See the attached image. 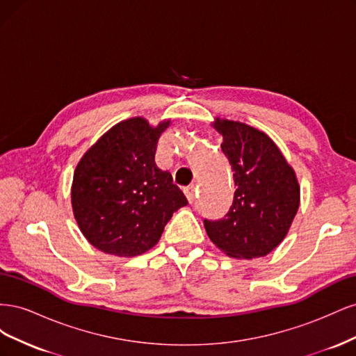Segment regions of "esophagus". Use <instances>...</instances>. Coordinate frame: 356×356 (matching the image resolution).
<instances>
[{"label":"esophagus","instance_id":"obj_1","mask_svg":"<svg viewBox=\"0 0 356 356\" xmlns=\"http://www.w3.org/2000/svg\"><path fill=\"white\" fill-rule=\"evenodd\" d=\"M184 195H186V197H187V200H188L190 203L195 202V199H196V188H195V186L186 187V188H184Z\"/></svg>","mask_w":356,"mask_h":356}]
</instances>
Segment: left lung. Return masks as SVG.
Listing matches in <instances>:
<instances>
[{"label":"left lung","instance_id":"8db88e82","mask_svg":"<svg viewBox=\"0 0 356 356\" xmlns=\"http://www.w3.org/2000/svg\"><path fill=\"white\" fill-rule=\"evenodd\" d=\"M229 159L234 197L225 217L204 220L209 239L234 258H258L272 252L293 224L300 204L294 169L264 132L241 122L215 118Z\"/></svg>","mask_w":356,"mask_h":356}]
</instances>
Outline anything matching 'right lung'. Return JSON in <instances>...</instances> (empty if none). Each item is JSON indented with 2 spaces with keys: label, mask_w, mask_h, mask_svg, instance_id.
<instances>
[{
  "label": "right lung",
  "mask_w": 356,
  "mask_h": 356,
  "mask_svg": "<svg viewBox=\"0 0 356 356\" xmlns=\"http://www.w3.org/2000/svg\"><path fill=\"white\" fill-rule=\"evenodd\" d=\"M143 117L117 123L74 172L71 203L84 238L105 254L141 255L159 242L172 213L188 203L168 170L156 165L160 135Z\"/></svg>",
  "instance_id": "1"
}]
</instances>
